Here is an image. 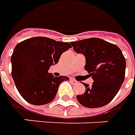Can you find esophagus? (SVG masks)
Instances as JSON below:
<instances>
[{"instance_id": "34e87169", "label": "esophagus", "mask_w": 135, "mask_h": 135, "mask_svg": "<svg viewBox=\"0 0 135 135\" xmlns=\"http://www.w3.org/2000/svg\"><path fill=\"white\" fill-rule=\"evenodd\" d=\"M70 80H71V82L72 83V84H77V83H78V81H77V80L75 79H72V78H71V79H70Z\"/></svg>"}]
</instances>
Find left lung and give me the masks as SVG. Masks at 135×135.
Returning a JSON list of instances; mask_svg holds the SVG:
<instances>
[{
	"instance_id": "8db88e82",
	"label": "left lung",
	"mask_w": 135,
	"mask_h": 135,
	"mask_svg": "<svg viewBox=\"0 0 135 135\" xmlns=\"http://www.w3.org/2000/svg\"><path fill=\"white\" fill-rule=\"evenodd\" d=\"M75 52L86 58L84 69L94 82L83 83L86 91L77 95L78 102L87 108L106 106L118 94L125 78L126 60L116 45L91 37L70 43Z\"/></svg>"
}]
</instances>
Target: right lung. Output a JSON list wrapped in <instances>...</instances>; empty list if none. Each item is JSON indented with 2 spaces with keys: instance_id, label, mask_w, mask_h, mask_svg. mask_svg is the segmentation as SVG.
<instances>
[{
  "instance_id": "right-lung-1",
  "label": "right lung",
  "mask_w": 135,
  "mask_h": 135,
  "mask_svg": "<svg viewBox=\"0 0 135 135\" xmlns=\"http://www.w3.org/2000/svg\"><path fill=\"white\" fill-rule=\"evenodd\" d=\"M71 47L69 43L46 37L29 38L15 46L11 57L12 77L23 98L36 106L54 100L60 84L69 78L55 77L48 71Z\"/></svg>"
}]
</instances>
